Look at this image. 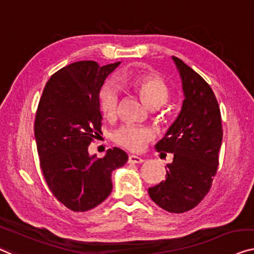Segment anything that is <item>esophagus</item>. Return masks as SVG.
<instances>
[{"mask_svg":"<svg viewBox=\"0 0 254 254\" xmlns=\"http://www.w3.org/2000/svg\"><path fill=\"white\" fill-rule=\"evenodd\" d=\"M142 162H143L142 158L139 156H135V155H130V156H128V163L140 164V163H142Z\"/></svg>","mask_w":254,"mask_h":254,"instance_id":"34e87169","label":"esophagus"}]
</instances>
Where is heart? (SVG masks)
Here are the masks:
<instances>
[{"label":"heart","instance_id":"obj_1","mask_svg":"<svg viewBox=\"0 0 254 254\" xmlns=\"http://www.w3.org/2000/svg\"><path fill=\"white\" fill-rule=\"evenodd\" d=\"M127 81L137 90L143 103L149 108H158L169 98V90L165 83L155 75H132ZM120 101V88L114 82H107L99 92V107L105 117L116 116ZM154 131L148 127L124 126L115 131V141L124 148L138 151L154 138Z\"/></svg>","mask_w":254,"mask_h":254}]
</instances>
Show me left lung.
<instances>
[{"mask_svg": "<svg viewBox=\"0 0 254 254\" xmlns=\"http://www.w3.org/2000/svg\"><path fill=\"white\" fill-rule=\"evenodd\" d=\"M183 83L184 103L165 137L155 146L172 153L165 180L148 188L150 198L171 213L194 209L209 192L222 142L221 114L211 86L183 60L172 57Z\"/></svg>", "mask_w": 254, "mask_h": 254, "instance_id": "1", "label": "left lung"}]
</instances>
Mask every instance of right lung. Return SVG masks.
Here are the masks:
<instances>
[{
    "mask_svg": "<svg viewBox=\"0 0 254 254\" xmlns=\"http://www.w3.org/2000/svg\"><path fill=\"white\" fill-rule=\"evenodd\" d=\"M120 64H70L52 75L40 99L34 126L40 166L55 197L73 211L103 203L113 189L112 172L127 162L117 147L103 158L88 151L101 133L100 89Z\"/></svg>",
    "mask_w": 254,
    "mask_h": 254,
    "instance_id": "add662e5",
    "label": "right lung"
}]
</instances>
